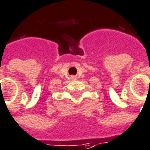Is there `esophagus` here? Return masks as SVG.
Instances as JSON below:
<instances>
[{
	"mask_svg": "<svg viewBox=\"0 0 150 150\" xmlns=\"http://www.w3.org/2000/svg\"><path fill=\"white\" fill-rule=\"evenodd\" d=\"M71 78H72V79H77V78H76V76H72Z\"/></svg>",
	"mask_w": 150,
	"mask_h": 150,
	"instance_id": "esophagus-1",
	"label": "esophagus"
}]
</instances>
